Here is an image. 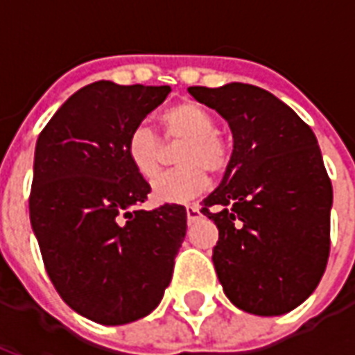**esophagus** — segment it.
<instances>
[{
  "mask_svg": "<svg viewBox=\"0 0 355 355\" xmlns=\"http://www.w3.org/2000/svg\"><path fill=\"white\" fill-rule=\"evenodd\" d=\"M186 216H188V220L192 223L196 218H200V207L192 203V205H186Z\"/></svg>",
  "mask_w": 355,
  "mask_h": 355,
  "instance_id": "obj_1",
  "label": "esophagus"
}]
</instances>
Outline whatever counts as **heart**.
Listing matches in <instances>:
<instances>
[{"instance_id": "heart-1", "label": "heart", "mask_w": 355, "mask_h": 355, "mask_svg": "<svg viewBox=\"0 0 355 355\" xmlns=\"http://www.w3.org/2000/svg\"><path fill=\"white\" fill-rule=\"evenodd\" d=\"M162 139L146 125H137L125 140V154L140 177L152 180L159 175L167 148L175 152L177 169L165 173L152 186V196L163 203H182L200 196L207 186V173L220 177L228 169L232 146L220 132L211 112L184 101L171 106L159 116Z\"/></svg>"}]
</instances>
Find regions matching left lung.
Returning a JSON list of instances; mask_svg holds the SVG:
<instances>
[{
    "label": "left lung",
    "instance_id": "left-lung-1",
    "mask_svg": "<svg viewBox=\"0 0 355 355\" xmlns=\"http://www.w3.org/2000/svg\"><path fill=\"white\" fill-rule=\"evenodd\" d=\"M234 135L220 186L201 201L218 228V282L234 304L282 315L310 297L331 249L333 186L318 139L293 110L247 83L190 87Z\"/></svg>",
    "mask_w": 355,
    "mask_h": 355
}]
</instances>
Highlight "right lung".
Wrapping results in <instances>:
<instances>
[{
    "label": "right lung",
    "mask_w": 355,
    "mask_h": 355,
    "mask_svg": "<svg viewBox=\"0 0 355 355\" xmlns=\"http://www.w3.org/2000/svg\"><path fill=\"white\" fill-rule=\"evenodd\" d=\"M169 93L94 81L37 137L30 223L43 264L66 304L102 325L159 304L184 241V205L140 209L152 188L125 154L127 135Z\"/></svg>",
    "instance_id": "right-lung-1"
}]
</instances>
